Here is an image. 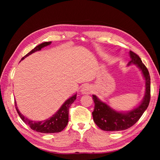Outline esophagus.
Here are the masks:
<instances>
[{"label": "esophagus", "instance_id": "obj_1", "mask_svg": "<svg viewBox=\"0 0 160 160\" xmlns=\"http://www.w3.org/2000/svg\"><path fill=\"white\" fill-rule=\"evenodd\" d=\"M80 92L82 94H89L92 92V88L89 84H85L82 87Z\"/></svg>", "mask_w": 160, "mask_h": 160}]
</instances>
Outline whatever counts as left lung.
<instances>
[{
    "label": "left lung",
    "instance_id": "1",
    "mask_svg": "<svg viewBox=\"0 0 160 160\" xmlns=\"http://www.w3.org/2000/svg\"><path fill=\"white\" fill-rule=\"evenodd\" d=\"M131 61L129 67L135 64L142 74L145 80V93L141 102L132 109L122 111L114 109L108 104L99 99L96 95H92L95 103L93 111V121L98 127L106 131H120L131 127L139 120L144 112L147 110L151 98V78L148 71L137 54L129 52Z\"/></svg>",
    "mask_w": 160,
    "mask_h": 160
}]
</instances>
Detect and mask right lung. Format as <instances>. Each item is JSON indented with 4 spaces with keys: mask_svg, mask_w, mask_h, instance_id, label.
Returning <instances> with one entry per match:
<instances>
[{
    "mask_svg": "<svg viewBox=\"0 0 160 160\" xmlns=\"http://www.w3.org/2000/svg\"><path fill=\"white\" fill-rule=\"evenodd\" d=\"M51 44H52V42H45L40 44L38 46H36L34 49H32L29 53L24 56L21 60H24L25 58L30 56L33 53L39 52V51L41 50L44 47L49 46ZM76 96L77 93L68 98L62 104L59 109L53 115H52L49 118L46 119V120L42 121H33L28 118L25 117V115L20 113V111L18 108V107H17L16 100L15 106L20 118L22 119V120L25 123L29 125V127L32 130L39 132H42V133H54V132H59L62 131L67 127L68 122H69V108L71 104L76 100Z\"/></svg>",
    "mask_w": 160,
    "mask_h": 160,
    "instance_id": "obj_1",
    "label": "right lung"
}]
</instances>
